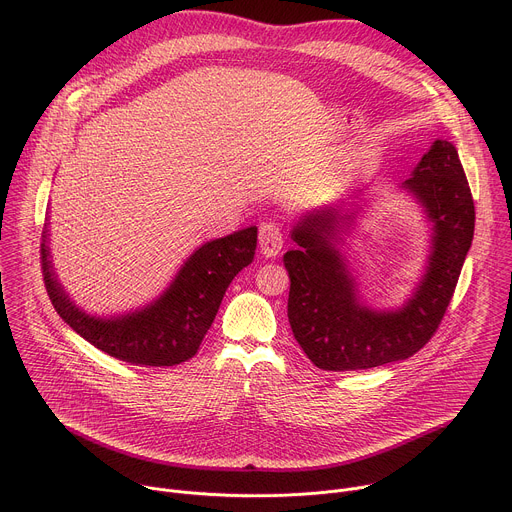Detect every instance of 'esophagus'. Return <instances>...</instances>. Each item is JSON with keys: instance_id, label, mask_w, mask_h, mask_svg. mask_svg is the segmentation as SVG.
Instances as JSON below:
<instances>
[{"instance_id": "34e87169", "label": "esophagus", "mask_w": 512, "mask_h": 512, "mask_svg": "<svg viewBox=\"0 0 512 512\" xmlns=\"http://www.w3.org/2000/svg\"><path fill=\"white\" fill-rule=\"evenodd\" d=\"M259 247L265 257L279 255V251L283 247V235H281L279 225L267 221L259 227Z\"/></svg>"}]
</instances>
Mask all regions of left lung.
<instances>
[{"mask_svg":"<svg viewBox=\"0 0 512 512\" xmlns=\"http://www.w3.org/2000/svg\"><path fill=\"white\" fill-rule=\"evenodd\" d=\"M431 223L425 273L397 310L362 300L340 253L350 214L336 206L306 212L291 229L296 249L283 255L289 273L287 318L308 358L324 371H362L405 360L440 326L474 237V200L454 143L435 139L401 184Z\"/></svg>","mask_w":512,"mask_h":512,"instance_id":"left-lung-1","label":"left lung"}]
</instances>
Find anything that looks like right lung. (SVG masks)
<instances>
[{
  "mask_svg": "<svg viewBox=\"0 0 512 512\" xmlns=\"http://www.w3.org/2000/svg\"><path fill=\"white\" fill-rule=\"evenodd\" d=\"M255 247L257 227L208 241L184 261L154 302L111 318L91 316L70 300L54 273L48 225L40 253L48 298L58 316L79 336L109 356L131 364L174 367L198 352L227 287L253 261Z\"/></svg>",
  "mask_w": 512,
  "mask_h": 512,
  "instance_id": "obj_1",
  "label": "right lung"
}]
</instances>
